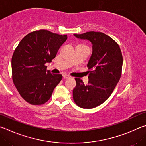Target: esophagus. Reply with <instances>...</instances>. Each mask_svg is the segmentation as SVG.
I'll return each mask as SVG.
<instances>
[{
	"mask_svg": "<svg viewBox=\"0 0 146 146\" xmlns=\"http://www.w3.org/2000/svg\"><path fill=\"white\" fill-rule=\"evenodd\" d=\"M63 78H65V79H68V78H70V76H69V75H68V74H63Z\"/></svg>",
	"mask_w": 146,
	"mask_h": 146,
	"instance_id": "obj_1",
	"label": "esophagus"
}]
</instances>
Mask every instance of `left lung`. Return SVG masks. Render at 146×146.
I'll list each match as a JSON object with an SVG mask.
<instances>
[{"mask_svg": "<svg viewBox=\"0 0 146 146\" xmlns=\"http://www.w3.org/2000/svg\"><path fill=\"white\" fill-rule=\"evenodd\" d=\"M74 35L90 41L92 54L87 64L90 70L88 83L85 85L80 78H75L73 99L81 108H93L110 96L119 81L123 63L122 52L118 43L103 33L89 31Z\"/></svg>", "mask_w": 146, "mask_h": 146, "instance_id": "left-lung-1", "label": "left lung"}]
</instances>
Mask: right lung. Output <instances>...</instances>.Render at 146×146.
<instances>
[{
  "instance_id": "add662e5",
  "label": "right lung",
  "mask_w": 146,
  "mask_h": 146,
  "mask_svg": "<svg viewBox=\"0 0 146 146\" xmlns=\"http://www.w3.org/2000/svg\"><path fill=\"white\" fill-rule=\"evenodd\" d=\"M66 35L41 29L27 34L15 48L11 59L13 81L22 98L33 105L47 102L62 75L47 70Z\"/></svg>"
}]
</instances>
